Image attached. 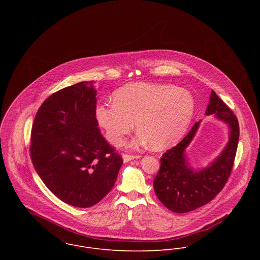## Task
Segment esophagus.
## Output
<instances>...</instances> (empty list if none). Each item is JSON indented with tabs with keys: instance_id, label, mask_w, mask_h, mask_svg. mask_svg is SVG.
I'll list each match as a JSON object with an SVG mask.
<instances>
[{
	"instance_id": "1",
	"label": "esophagus",
	"mask_w": 260,
	"mask_h": 260,
	"mask_svg": "<svg viewBox=\"0 0 260 260\" xmlns=\"http://www.w3.org/2000/svg\"><path fill=\"white\" fill-rule=\"evenodd\" d=\"M122 158H123V161H124V162H129V161H131V160H133V159H138V158H140V156H139V155L123 154V155H122Z\"/></svg>"
}]
</instances>
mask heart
Returning <instances> with one entry per match:
<instances>
[{
  "mask_svg": "<svg viewBox=\"0 0 260 260\" xmlns=\"http://www.w3.org/2000/svg\"><path fill=\"white\" fill-rule=\"evenodd\" d=\"M113 103H99L95 118L107 140L120 146L134 123L139 130L130 147L149 141L154 149H164L185 134L192 120L195 103L189 91L170 84L132 83L116 90Z\"/></svg>",
  "mask_w": 260,
  "mask_h": 260,
  "instance_id": "1",
  "label": "heart"
}]
</instances>
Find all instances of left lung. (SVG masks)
I'll use <instances>...</instances> for the list:
<instances>
[{"mask_svg":"<svg viewBox=\"0 0 260 260\" xmlns=\"http://www.w3.org/2000/svg\"><path fill=\"white\" fill-rule=\"evenodd\" d=\"M212 114L227 124L229 139L219 156L207 167L194 170L185 153L201 121L196 122L185 137L160 158L161 166L153 187L158 199L173 212L186 213L207 204L222 190L231 173L239 139V124L233 112L213 90L205 112V115Z\"/></svg>","mask_w":260,"mask_h":260,"instance_id":"8db88e82","label":"left lung"}]
</instances>
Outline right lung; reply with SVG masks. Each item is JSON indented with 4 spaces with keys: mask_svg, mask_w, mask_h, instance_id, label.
Instances as JSON below:
<instances>
[{
    "mask_svg": "<svg viewBox=\"0 0 260 260\" xmlns=\"http://www.w3.org/2000/svg\"><path fill=\"white\" fill-rule=\"evenodd\" d=\"M93 83L80 82L47 98L31 133L30 154L38 175L60 200L80 208L108 194L123 164L98 128Z\"/></svg>",
    "mask_w": 260,
    "mask_h": 260,
    "instance_id": "1",
    "label": "right lung"
}]
</instances>
